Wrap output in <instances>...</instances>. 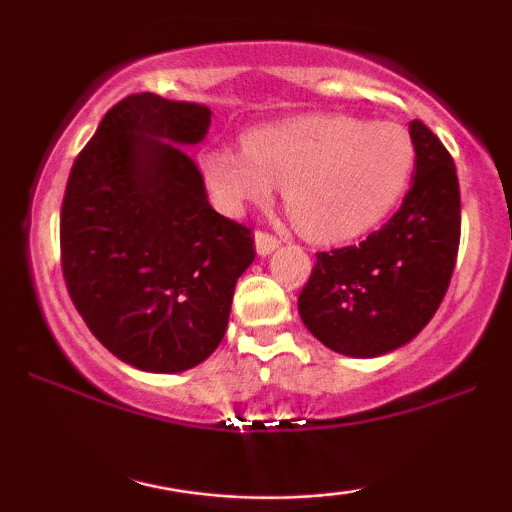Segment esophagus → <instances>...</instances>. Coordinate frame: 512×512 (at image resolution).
Returning a JSON list of instances; mask_svg holds the SVG:
<instances>
[{
    "label": "esophagus",
    "mask_w": 512,
    "mask_h": 512,
    "mask_svg": "<svg viewBox=\"0 0 512 512\" xmlns=\"http://www.w3.org/2000/svg\"><path fill=\"white\" fill-rule=\"evenodd\" d=\"M279 238L276 236H269V233H264V231H257L255 233V250H257V255H262V257H267V255H272V252L279 248Z\"/></svg>",
    "instance_id": "esophagus-1"
}]
</instances>
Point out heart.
Masks as SVG:
<instances>
[{
	"label": "heart",
	"mask_w": 512,
	"mask_h": 512,
	"mask_svg": "<svg viewBox=\"0 0 512 512\" xmlns=\"http://www.w3.org/2000/svg\"><path fill=\"white\" fill-rule=\"evenodd\" d=\"M416 146L397 122L344 113L303 115L250 129L243 151L214 146L199 158L211 199L226 214L267 204L276 185L315 243L366 236L402 202Z\"/></svg>",
	"instance_id": "b5f03b06"
}]
</instances>
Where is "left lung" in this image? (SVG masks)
Wrapping results in <instances>:
<instances>
[{
    "mask_svg": "<svg viewBox=\"0 0 512 512\" xmlns=\"http://www.w3.org/2000/svg\"><path fill=\"white\" fill-rule=\"evenodd\" d=\"M414 180L380 231L349 248L317 252L298 296L303 325L327 349L375 358L409 344L436 315L460 245L455 163L424 122H409Z\"/></svg>",
    "mask_w": 512,
    "mask_h": 512,
    "instance_id": "8db88e82",
    "label": "left lung"
}]
</instances>
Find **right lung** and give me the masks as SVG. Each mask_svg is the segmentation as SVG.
Segmentation results:
<instances>
[{
	"label": "right lung",
	"mask_w": 512,
	"mask_h": 512,
	"mask_svg": "<svg viewBox=\"0 0 512 512\" xmlns=\"http://www.w3.org/2000/svg\"><path fill=\"white\" fill-rule=\"evenodd\" d=\"M207 105L134 93L76 156L60 216L62 272L88 330L146 373H182L221 344L250 228L209 204L185 149Z\"/></svg>",
	"instance_id": "1"
}]
</instances>
